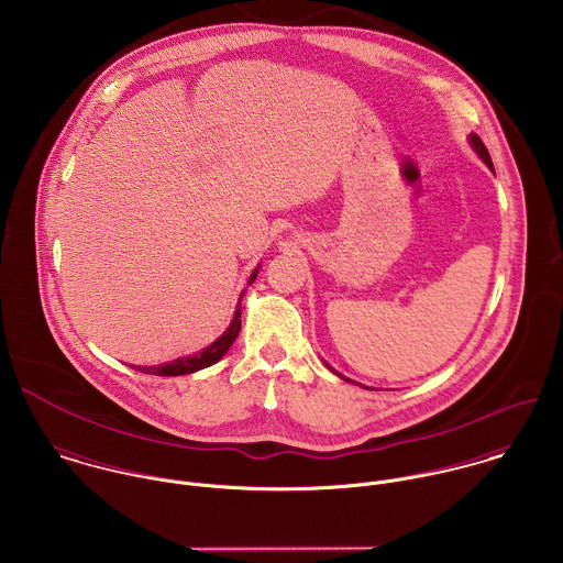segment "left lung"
<instances>
[{
    "label": "left lung",
    "instance_id": "left-lung-1",
    "mask_svg": "<svg viewBox=\"0 0 563 563\" xmlns=\"http://www.w3.org/2000/svg\"><path fill=\"white\" fill-rule=\"evenodd\" d=\"M470 144H472V148H474V151H476V153H478V157H481V159H483V162H485V164H487V168H492V170H494V164H492V157H489V153H487V148H485V144H483V140H481V137H478V135H474V133H472V135H470ZM341 375V374H339ZM341 377H343V375H341ZM345 379H347V377H345Z\"/></svg>",
    "mask_w": 563,
    "mask_h": 563
}]
</instances>
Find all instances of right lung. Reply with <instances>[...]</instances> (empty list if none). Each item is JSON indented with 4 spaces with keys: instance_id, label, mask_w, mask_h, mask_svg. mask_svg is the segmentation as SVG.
<instances>
[{
    "instance_id": "obj_1",
    "label": "right lung",
    "mask_w": 563,
    "mask_h": 563,
    "mask_svg": "<svg viewBox=\"0 0 563 563\" xmlns=\"http://www.w3.org/2000/svg\"><path fill=\"white\" fill-rule=\"evenodd\" d=\"M257 271H260V266L251 273L249 284L255 282ZM240 299H242V297H240ZM240 328H242V323H240V303H238V308H235V312H233V321H231V325L227 328V332H224L218 341H213L209 347H205L202 352L191 354V356H184V358H177V361H173V363H164V365H159V367H135V365H133V369L142 372V374L153 375L194 374V372H198V369H205V367L218 363V361L229 352V347L233 345V341L238 339Z\"/></svg>"
}]
</instances>
